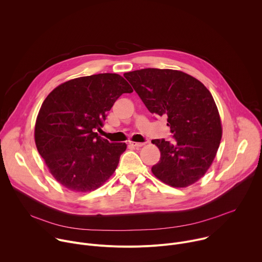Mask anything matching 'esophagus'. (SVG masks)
<instances>
[{"mask_svg":"<svg viewBox=\"0 0 262 262\" xmlns=\"http://www.w3.org/2000/svg\"><path fill=\"white\" fill-rule=\"evenodd\" d=\"M129 144L134 147H142L143 145H145V143H141V142H129Z\"/></svg>","mask_w":262,"mask_h":262,"instance_id":"34e87169","label":"esophagus"}]
</instances>
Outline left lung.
Returning <instances> with one entry per match:
<instances>
[{
	"label": "left lung",
	"mask_w": 262,
	"mask_h": 262,
	"mask_svg": "<svg viewBox=\"0 0 262 262\" xmlns=\"http://www.w3.org/2000/svg\"><path fill=\"white\" fill-rule=\"evenodd\" d=\"M150 113L167 118L174 142L156 139L161 159L156 177L174 188L199 180L210 167L222 138L212 95L197 79L173 69L145 68L124 73Z\"/></svg>",
	"instance_id": "obj_1"
}]
</instances>
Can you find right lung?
I'll return each instance as SVG.
<instances>
[{"mask_svg": "<svg viewBox=\"0 0 262 262\" xmlns=\"http://www.w3.org/2000/svg\"><path fill=\"white\" fill-rule=\"evenodd\" d=\"M133 92L117 73H98L65 82L45 99L35 124L37 150L52 175L68 190L94 191L116 170L125 143L98 136L107 112Z\"/></svg>", "mask_w": 262, "mask_h": 262, "instance_id": "add662e5", "label": "right lung"}]
</instances>
